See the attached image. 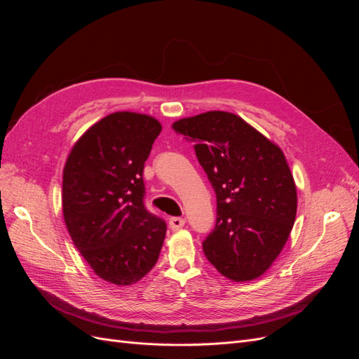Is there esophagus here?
<instances>
[{
  "mask_svg": "<svg viewBox=\"0 0 359 359\" xmlns=\"http://www.w3.org/2000/svg\"><path fill=\"white\" fill-rule=\"evenodd\" d=\"M186 224V220L181 219V217H172V219L169 220V227L172 231H178L181 229V227Z\"/></svg>",
  "mask_w": 359,
  "mask_h": 359,
  "instance_id": "esophagus-1",
  "label": "esophagus"
}]
</instances>
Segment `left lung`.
<instances>
[{
    "mask_svg": "<svg viewBox=\"0 0 359 359\" xmlns=\"http://www.w3.org/2000/svg\"><path fill=\"white\" fill-rule=\"evenodd\" d=\"M172 128L193 140L215 191V227L202 243L206 259L229 280L260 277L297 217V186L283 151L231 112L182 118Z\"/></svg>",
    "mask_w": 359,
    "mask_h": 359,
    "instance_id": "obj_1",
    "label": "left lung"
}]
</instances>
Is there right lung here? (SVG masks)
Here are the masks:
<instances>
[{"mask_svg": "<svg viewBox=\"0 0 359 359\" xmlns=\"http://www.w3.org/2000/svg\"><path fill=\"white\" fill-rule=\"evenodd\" d=\"M160 132L153 116L114 112L86 130L64 166V222L107 283L130 286L157 264L166 223L147 211L142 175Z\"/></svg>", "mask_w": 359, "mask_h": 359, "instance_id": "right-lung-1", "label": "right lung"}]
</instances>
